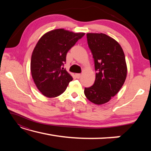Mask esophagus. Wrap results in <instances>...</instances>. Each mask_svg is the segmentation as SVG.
<instances>
[{
    "label": "esophagus",
    "mask_w": 151,
    "mask_h": 151,
    "mask_svg": "<svg viewBox=\"0 0 151 151\" xmlns=\"http://www.w3.org/2000/svg\"><path fill=\"white\" fill-rule=\"evenodd\" d=\"M75 76H76V77L77 78H79L81 77V74H79V73H77V74H75Z\"/></svg>",
    "instance_id": "esophagus-1"
}]
</instances>
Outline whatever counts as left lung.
Wrapping results in <instances>:
<instances>
[{
  "mask_svg": "<svg viewBox=\"0 0 151 151\" xmlns=\"http://www.w3.org/2000/svg\"><path fill=\"white\" fill-rule=\"evenodd\" d=\"M86 37L96 73L93 85L84 93L93 103L103 104L119 93L126 80L124 53L116 40L103 33H87Z\"/></svg>",
  "mask_w": 151,
  "mask_h": 151,
  "instance_id": "8db88e82",
  "label": "left lung"
}]
</instances>
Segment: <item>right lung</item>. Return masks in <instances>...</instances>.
Segmentation results:
<instances>
[{
    "label": "right lung",
    "mask_w": 151,
    "mask_h": 151,
    "mask_svg": "<svg viewBox=\"0 0 151 151\" xmlns=\"http://www.w3.org/2000/svg\"><path fill=\"white\" fill-rule=\"evenodd\" d=\"M85 35L58 29L45 33L39 40L32 53L30 71L43 95L48 98L59 96L73 81L63 66L68 51Z\"/></svg>",
    "instance_id": "obj_1"
}]
</instances>
